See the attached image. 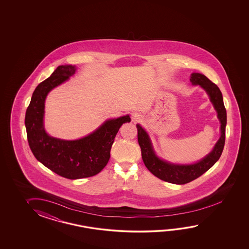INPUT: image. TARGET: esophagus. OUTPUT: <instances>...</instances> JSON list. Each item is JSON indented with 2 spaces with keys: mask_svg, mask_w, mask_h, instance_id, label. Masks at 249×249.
I'll return each instance as SVG.
<instances>
[{
  "mask_svg": "<svg viewBox=\"0 0 249 249\" xmlns=\"http://www.w3.org/2000/svg\"><path fill=\"white\" fill-rule=\"evenodd\" d=\"M132 122L137 123L141 120V115H139L138 113H133L132 115Z\"/></svg>",
  "mask_w": 249,
  "mask_h": 249,
  "instance_id": "1",
  "label": "esophagus"
}]
</instances>
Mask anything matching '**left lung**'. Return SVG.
Instances as JSON below:
<instances>
[{
  "instance_id": "left-lung-1",
  "label": "left lung",
  "mask_w": 249,
  "mask_h": 249,
  "mask_svg": "<svg viewBox=\"0 0 249 249\" xmlns=\"http://www.w3.org/2000/svg\"><path fill=\"white\" fill-rule=\"evenodd\" d=\"M191 81L192 85H199L203 89L206 90L221 122V137L212 150L211 153L208 154L205 159H202L201 161L196 164L186 165L170 164L164 160H161L155 155L147 132L143 130L142 127L140 124L136 125L138 142L142 149V157L146 167L151 174H153L160 180L174 184H185L205 174L220 159L225 143V127L227 123V116L221 90L206 75L199 73H193L191 74Z\"/></svg>"
}]
</instances>
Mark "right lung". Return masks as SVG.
I'll return each instance as SVG.
<instances>
[{"label": "right lung", "instance_id": "right-lung-1", "mask_svg": "<svg viewBox=\"0 0 249 249\" xmlns=\"http://www.w3.org/2000/svg\"><path fill=\"white\" fill-rule=\"evenodd\" d=\"M74 66H59L38 85L25 117L27 141L34 156L55 174L70 180L90 177L106 166L119 128L131 122L129 116L107 120L95 132L76 141L49 136L43 128L44 101L48 92L74 74Z\"/></svg>", "mask_w": 249, "mask_h": 249}]
</instances>
